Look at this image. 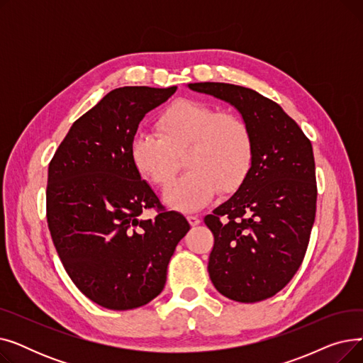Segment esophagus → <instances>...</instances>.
<instances>
[{
    "label": "esophagus",
    "mask_w": 363,
    "mask_h": 363,
    "mask_svg": "<svg viewBox=\"0 0 363 363\" xmlns=\"http://www.w3.org/2000/svg\"><path fill=\"white\" fill-rule=\"evenodd\" d=\"M188 222H189V225H191V226H197V225H200L201 219L199 216L191 215V216H188Z\"/></svg>",
    "instance_id": "esophagus-1"
}]
</instances>
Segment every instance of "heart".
Masks as SVG:
<instances>
[{"label": "heart", "mask_w": 363, "mask_h": 363, "mask_svg": "<svg viewBox=\"0 0 363 363\" xmlns=\"http://www.w3.org/2000/svg\"><path fill=\"white\" fill-rule=\"evenodd\" d=\"M157 133L138 132L130 143V160L138 174L157 186L174 181L185 150V174L172 185L164 200L179 211H196L218 188L234 191L253 162L252 130L240 116L218 113L194 100H178L157 119Z\"/></svg>", "instance_id": "1"}]
</instances>
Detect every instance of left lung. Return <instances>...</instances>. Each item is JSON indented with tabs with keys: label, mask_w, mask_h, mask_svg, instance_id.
<instances>
[{
	"label": "left lung",
	"mask_w": 363,
	"mask_h": 363,
	"mask_svg": "<svg viewBox=\"0 0 363 363\" xmlns=\"http://www.w3.org/2000/svg\"><path fill=\"white\" fill-rule=\"evenodd\" d=\"M186 86L231 104L255 144L242 184L204 218L215 235L208 277L231 300L269 298L294 277L309 244L318 196L312 144L279 104L250 88L222 82Z\"/></svg>",
	"instance_id": "8db88e82"
}]
</instances>
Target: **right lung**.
<instances>
[{
  "instance_id": "1",
  "label": "right lung",
  "mask_w": 363,
  "mask_h": 363,
  "mask_svg": "<svg viewBox=\"0 0 363 363\" xmlns=\"http://www.w3.org/2000/svg\"><path fill=\"white\" fill-rule=\"evenodd\" d=\"M175 91H110L72 125L48 166L47 220L55 250L76 287L106 309H135L157 297L189 230L175 211L143 216L159 199L130 160L140 122Z\"/></svg>"
}]
</instances>
